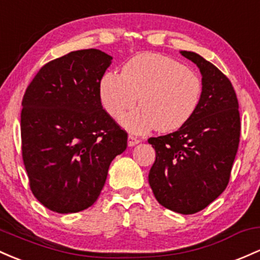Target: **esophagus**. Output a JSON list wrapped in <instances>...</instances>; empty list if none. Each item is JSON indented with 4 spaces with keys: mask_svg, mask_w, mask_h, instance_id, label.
<instances>
[{
    "mask_svg": "<svg viewBox=\"0 0 260 260\" xmlns=\"http://www.w3.org/2000/svg\"><path fill=\"white\" fill-rule=\"evenodd\" d=\"M139 142H141V139L137 138V137L132 136V135L128 136V145H129V147H133V145L138 144Z\"/></svg>",
    "mask_w": 260,
    "mask_h": 260,
    "instance_id": "1",
    "label": "esophagus"
}]
</instances>
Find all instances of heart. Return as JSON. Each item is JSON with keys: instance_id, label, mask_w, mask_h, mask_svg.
<instances>
[{"instance_id": "heart-1", "label": "heart", "mask_w": 260, "mask_h": 260, "mask_svg": "<svg viewBox=\"0 0 260 260\" xmlns=\"http://www.w3.org/2000/svg\"><path fill=\"white\" fill-rule=\"evenodd\" d=\"M201 92L198 74L172 58L150 53L129 59L121 75L108 71L99 85L102 107L115 119L135 106L138 98L141 107L122 119L136 133L182 127L198 108Z\"/></svg>"}]
</instances>
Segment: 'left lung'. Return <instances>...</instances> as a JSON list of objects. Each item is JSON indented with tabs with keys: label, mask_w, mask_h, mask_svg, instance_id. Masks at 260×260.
Masks as SVG:
<instances>
[{
	"label": "left lung",
	"mask_w": 260,
	"mask_h": 260,
	"mask_svg": "<svg viewBox=\"0 0 260 260\" xmlns=\"http://www.w3.org/2000/svg\"><path fill=\"white\" fill-rule=\"evenodd\" d=\"M181 55L201 71V99L178 131L148 139L155 149L148 178L161 206L192 215L227 187L239 144L241 118L230 79L199 54L184 50Z\"/></svg>",
	"instance_id": "left-lung-1"
}]
</instances>
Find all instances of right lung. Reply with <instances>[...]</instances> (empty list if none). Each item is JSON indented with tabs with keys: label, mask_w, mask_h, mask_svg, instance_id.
I'll use <instances>...</instances> for the list:
<instances>
[{
	"label": "right lung",
	"mask_w": 260,
	"mask_h": 260,
	"mask_svg": "<svg viewBox=\"0 0 260 260\" xmlns=\"http://www.w3.org/2000/svg\"><path fill=\"white\" fill-rule=\"evenodd\" d=\"M111 60L99 49L71 51L42 67L24 92L22 156L33 195L54 212L95 204L111 161L127 148V132L100 100Z\"/></svg>",
	"instance_id": "add662e5"
}]
</instances>
